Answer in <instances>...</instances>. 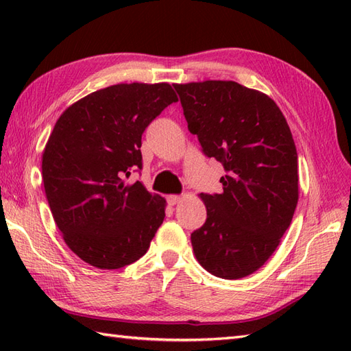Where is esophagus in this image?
I'll return each mask as SVG.
<instances>
[{"mask_svg": "<svg viewBox=\"0 0 351 351\" xmlns=\"http://www.w3.org/2000/svg\"><path fill=\"white\" fill-rule=\"evenodd\" d=\"M167 202H169L171 206H175V205H178V204L181 202V196L170 195V196H167Z\"/></svg>", "mask_w": 351, "mask_h": 351, "instance_id": "esophagus-1", "label": "esophagus"}]
</instances>
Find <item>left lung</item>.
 <instances>
[{"label": "left lung", "instance_id": "1", "mask_svg": "<svg viewBox=\"0 0 351 351\" xmlns=\"http://www.w3.org/2000/svg\"><path fill=\"white\" fill-rule=\"evenodd\" d=\"M191 134L223 164V193L200 195L206 221L191 234L196 259L241 279L278 249L299 200L297 151L285 116L265 93L235 81L175 84Z\"/></svg>", "mask_w": 351, "mask_h": 351}]
</instances>
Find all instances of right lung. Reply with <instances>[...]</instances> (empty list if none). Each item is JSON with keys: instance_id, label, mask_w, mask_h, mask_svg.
I'll list each match as a JSON object with an SVG mask.
<instances>
[{"instance_id": "1", "label": "right lung", "mask_w": 351, "mask_h": 351, "mask_svg": "<svg viewBox=\"0 0 351 351\" xmlns=\"http://www.w3.org/2000/svg\"><path fill=\"white\" fill-rule=\"evenodd\" d=\"M169 83L114 84L84 96L57 119L42 155L45 195L68 247L116 270L136 263L166 217V199L140 181L141 134L176 102Z\"/></svg>"}]
</instances>
